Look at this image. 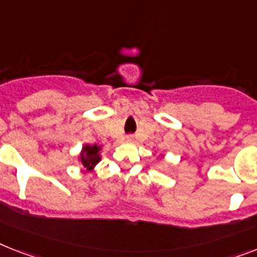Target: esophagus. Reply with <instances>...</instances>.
<instances>
[{
  "instance_id": "1",
  "label": "esophagus",
  "mask_w": 257,
  "mask_h": 257,
  "mask_svg": "<svg viewBox=\"0 0 257 257\" xmlns=\"http://www.w3.org/2000/svg\"><path fill=\"white\" fill-rule=\"evenodd\" d=\"M134 141V135H128L127 137V142H133Z\"/></svg>"
}]
</instances>
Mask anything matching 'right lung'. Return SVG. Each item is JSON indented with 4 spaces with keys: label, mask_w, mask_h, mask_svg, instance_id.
I'll return each mask as SVG.
<instances>
[{
    "label": "right lung",
    "mask_w": 257,
    "mask_h": 257,
    "mask_svg": "<svg viewBox=\"0 0 257 257\" xmlns=\"http://www.w3.org/2000/svg\"><path fill=\"white\" fill-rule=\"evenodd\" d=\"M99 151H101V147H98L97 144H94V146L85 144L82 147V151L80 154V162L88 171H92L95 167V164L99 163V160H101Z\"/></svg>",
    "instance_id": "obj_1"
}]
</instances>
